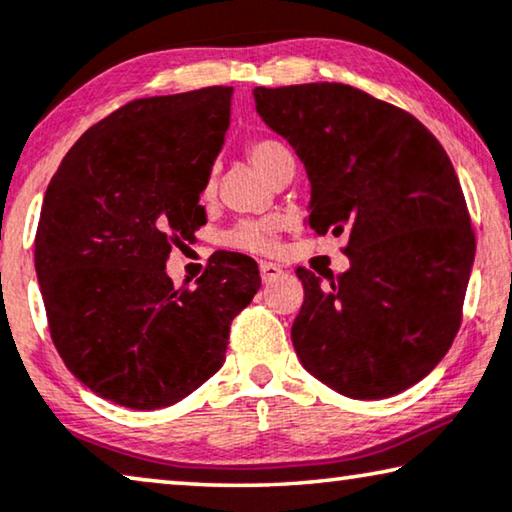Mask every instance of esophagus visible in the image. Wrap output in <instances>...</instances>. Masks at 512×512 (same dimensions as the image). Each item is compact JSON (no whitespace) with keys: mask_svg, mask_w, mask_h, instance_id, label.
<instances>
[{"mask_svg":"<svg viewBox=\"0 0 512 512\" xmlns=\"http://www.w3.org/2000/svg\"><path fill=\"white\" fill-rule=\"evenodd\" d=\"M258 268H261V279L265 281V284H268V281L277 279V277H281V274H284V270H281L279 265L268 263V261H263L261 265H258Z\"/></svg>","mask_w":512,"mask_h":512,"instance_id":"obj_1","label":"esophagus"}]
</instances>
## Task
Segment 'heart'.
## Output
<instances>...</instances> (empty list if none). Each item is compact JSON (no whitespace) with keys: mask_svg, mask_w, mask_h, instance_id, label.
<instances>
[{"mask_svg":"<svg viewBox=\"0 0 512 512\" xmlns=\"http://www.w3.org/2000/svg\"><path fill=\"white\" fill-rule=\"evenodd\" d=\"M247 157L256 170L272 180L284 166L293 164V154L284 143L274 138H256L247 145ZM217 191V168H212L205 177L203 184V198L210 201ZM279 228L281 221L268 217V219H247L235 224L231 231L224 235V242L233 249L251 251V254H272L279 244Z\"/></svg>","mask_w":512,"mask_h":512,"instance_id":"b5f03b06","label":"heart"}]
</instances>
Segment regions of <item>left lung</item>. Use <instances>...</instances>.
Returning a JSON list of instances; mask_svg holds the SVG:
<instances>
[{"mask_svg":"<svg viewBox=\"0 0 512 512\" xmlns=\"http://www.w3.org/2000/svg\"><path fill=\"white\" fill-rule=\"evenodd\" d=\"M256 110L311 182L309 226L346 233L351 268H298L291 339L309 374L383 399L432 372L462 323L476 235L446 150L416 117L342 83L256 87Z\"/></svg>","mask_w":512,"mask_h":512,"instance_id":"8db88e82","label":"left lung"}]
</instances>
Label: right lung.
Segmentation results:
<instances>
[{"label": "right lung", "instance_id": "1", "mask_svg": "<svg viewBox=\"0 0 512 512\" xmlns=\"http://www.w3.org/2000/svg\"><path fill=\"white\" fill-rule=\"evenodd\" d=\"M233 87L147 96L66 152L34 240L50 337L69 372L127 409H164L224 365L231 321L261 274L214 254L194 288L166 274L173 244L205 224L198 205L231 120Z\"/></svg>", "mask_w": 512, "mask_h": 512}]
</instances>
